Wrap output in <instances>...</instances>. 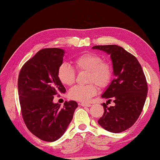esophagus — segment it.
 I'll use <instances>...</instances> for the list:
<instances>
[{
	"mask_svg": "<svg viewBox=\"0 0 160 160\" xmlns=\"http://www.w3.org/2000/svg\"><path fill=\"white\" fill-rule=\"evenodd\" d=\"M80 106H86V107H90L92 105L90 103H80Z\"/></svg>",
	"mask_w": 160,
	"mask_h": 160,
	"instance_id": "esophagus-1",
	"label": "esophagus"
}]
</instances>
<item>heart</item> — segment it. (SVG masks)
Wrapping results in <instances>:
<instances>
[{
	"instance_id": "heart-1",
	"label": "heart",
	"mask_w": 160,
	"mask_h": 160,
	"mask_svg": "<svg viewBox=\"0 0 160 160\" xmlns=\"http://www.w3.org/2000/svg\"><path fill=\"white\" fill-rule=\"evenodd\" d=\"M78 72H88L86 85H77L68 93L71 99L86 102L97 94V86L104 89L109 85L112 78V66L108 61L94 52H85L78 56L73 61ZM58 78L66 86H72L75 82V69L68 63H62L58 69Z\"/></svg>"
}]
</instances>
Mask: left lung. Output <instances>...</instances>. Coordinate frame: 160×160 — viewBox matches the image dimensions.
Returning a JSON list of instances; mask_svg holds the SVG:
<instances>
[{"label": "left lung", "mask_w": 160, "mask_h": 160, "mask_svg": "<svg viewBox=\"0 0 160 160\" xmlns=\"http://www.w3.org/2000/svg\"><path fill=\"white\" fill-rule=\"evenodd\" d=\"M93 49L110 54L115 78L102 95L113 100L114 107L102 103L104 112L98 123L112 133H120L129 129L138 120L147 97L146 76L138 59L120 46L95 45Z\"/></svg>", "instance_id": "8db88e82"}]
</instances>
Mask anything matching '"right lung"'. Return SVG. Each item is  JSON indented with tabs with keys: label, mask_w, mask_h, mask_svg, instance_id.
Returning a JSON list of instances; mask_svg holds the SVG:
<instances>
[{
	"label": "right lung",
	"mask_w": 160,
	"mask_h": 160,
	"mask_svg": "<svg viewBox=\"0 0 160 160\" xmlns=\"http://www.w3.org/2000/svg\"><path fill=\"white\" fill-rule=\"evenodd\" d=\"M64 51L44 48L26 62L20 70L18 94L22 118L36 137L53 142L62 136L73 117L76 101H66L63 107L54 103V96L65 93L58 78Z\"/></svg>",
	"instance_id": "1"
}]
</instances>
